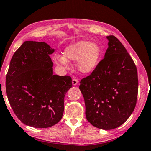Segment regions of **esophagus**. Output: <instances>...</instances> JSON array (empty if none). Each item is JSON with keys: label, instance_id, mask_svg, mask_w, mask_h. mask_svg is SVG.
Returning a JSON list of instances; mask_svg holds the SVG:
<instances>
[{"label": "esophagus", "instance_id": "esophagus-1", "mask_svg": "<svg viewBox=\"0 0 151 151\" xmlns=\"http://www.w3.org/2000/svg\"><path fill=\"white\" fill-rule=\"evenodd\" d=\"M78 83H79V81H78V80H77V79L74 78V79H73V80H72L73 86H76Z\"/></svg>", "mask_w": 151, "mask_h": 151}]
</instances>
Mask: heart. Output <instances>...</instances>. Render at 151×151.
<instances>
[{"instance_id":"obj_1","label":"heart","mask_w":151,"mask_h":151,"mask_svg":"<svg viewBox=\"0 0 151 151\" xmlns=\"http://www.w3.org/2000/svg\"><path fill=\"white\" fill-rule=\"evenodd\" d=\"M101 57L99 45L81 40L68 46L63 55H57L55 62L64 68L68 67V61H78L77 68L80 73L89 74L96 70Z\"/></svg>"}]
</instances>
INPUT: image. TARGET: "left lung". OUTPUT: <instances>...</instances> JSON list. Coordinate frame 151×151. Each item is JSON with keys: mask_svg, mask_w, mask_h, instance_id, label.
Segmentation results:
<instances>
[{"mask_svg": "<svg viewBox=\"0 0 151 151\" xmlns=\"http://www.w3.org/2000/svg\"><path fill=\"white\" fill-rule=\"evenodd\" d=\"M104 58L88 77L80 81L86 116L97 128L110 130L128 119L135 107L138 75L133 59L114 36H107Z\"/></svg>", "mask_w": 151, "mask_h": 151, "instance_id": "1", "label": "left lung"}]
</instances>
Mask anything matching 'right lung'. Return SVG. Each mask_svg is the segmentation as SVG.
<instances>
[{
	"instance_id": "obj_1",
	"label": "right lung",
	"mask_w": 151,
	"mask_h": 151,
	"mask_svg": "<svg viewBox=\"0 0 151 151\" xmlns=\"http://www.w3.org/2000/svg\"><path fill=\"white\" fill-rule=\"evenodd\" d=\"M45 42L26 41L13 55L6 78L8 99L13 111L26 125L47 128L62 118L64 97L72 87L70 76L53 74Z\"/></svg>"
}]
</instances>
